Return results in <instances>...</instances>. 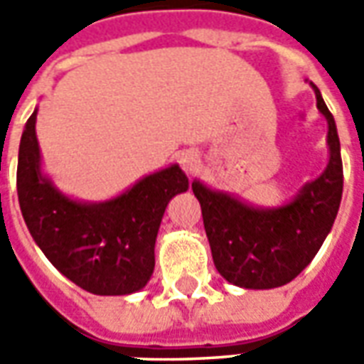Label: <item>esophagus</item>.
<instances>
[{"label": "esophagus", "mask_w": 364, "mask_h": 364, "mask_svg": "<svg viewBox=\"0 0 364 364\" xmlns=\"http://www.w3.org/2000/svg\"><path fill=\"white\" fill-rule=\"evenodd\" d=\"M198 154L197 151H185V154H181V158H179V164H181V167L187 171V173H193L195 169L198 167Z\"/></svg>", "instance_id": "esophagus-1"}]
</instances>
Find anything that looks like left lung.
<instances>
[{
	"label": "left lung",
	"instance_id": "8db88e82",
	"mask_svg": "<svg viewBox=\"0 0 364 364\" xmlns=\"http://www.w3.org/2000/svg\"><path fill=\"white\" fill-rule=\"evenodd\" d=\"M314 91L318 109L329 124V164L290 205L259 210L193 183L214 267L232 284L244 289L287 284L314 259L333 226L343 193V164L333 114L316 85Z\"/></svg>",
	"mask_w": 364,
	"mask_h": 364
}]
</instances>
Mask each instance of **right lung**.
Returning <instances> with one entry per match:
<instances>
[{
	"label": "right lung",
	"instance_id": "obj_1",
	"mask_svg": "<svg viewBox=\"0 0 364 364\" xmlns=\"http://www.w3.org/2000/svg\"><path fill=\"white\" fill-rule=\"evenodd\" d=\"M35 120L36 111L21 136L17 164V195L31 236L60 273L87 292L119 296L146 287L161 216L169 198L189 189V179L171 166L109 203H74L41 175Z\"/></svg>",
	"mask_w": 364,
	"mask_h": 364
}]
</instances>
